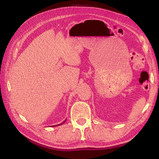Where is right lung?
Segmentation results:
<instances>
[{
	"label": "right lung",
	"mask_w": 159,
	"mask_h": 159,
	"mask_svg": "<svg viewBox=\"0 0 159 159\" xmlns=\"http://www.w3.org/2000/svg\"><path fill=\"white\" fill-rule=\"evenodd\" d=\"M66 121V120H64L63 121V122L61 123V124H57V125H55V126H60V125H61V124H64V123H65V121Z\"/></svg>",
	"instance_id": "add662e5"
}]
</instances>
